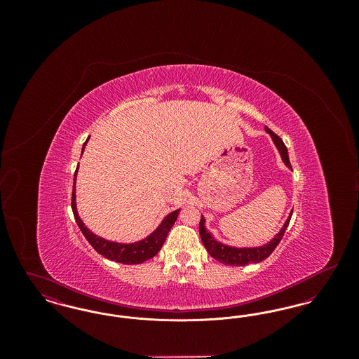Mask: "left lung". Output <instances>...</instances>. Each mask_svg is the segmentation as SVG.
I'll list each match as a JSON object with an SVG mask.
<instances>
[{
  "label": "left lung",
  "instance_id": "obj_1",
  "mask_svg": "<svg viewBox=\"0 0 359 359\" xmlns=\"http://www.w3.org/2000/svg\"><path fill=\"white\" fill-rule=\"evenodd\" d=\"M265 130L272 137L274 145L277 147L285 165L292 170L290 157H288V151H287V147L284 145L283 140L266 126H265ZM290 217H292V212H290L288 219L284 223L283 229L280 230V233L276 234V237L269 243H266L264 246H259V248H233V246H229V245H224L222 242L215 241L214 237L205 230V221L203 215H202L201 223H199V233H201V238H202V242L205 245V250L212 258H215L217 261L222 262L224 265L245 266V265H249V264L261 262L273 253L274 249L280 243V241L283 238V236H284V233H285V230L290 224Z\"/></svg>",
  "mask_w": 359,
  "mask_h": 359
}]
</instances>
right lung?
Listing matches in <instances>:
<instances>
[{
	"label": "right lung",
	"instance_id": "1",
	"mask_svg": "<svg viewBox=\"0 0 359 359\" xmlns=\"http://www.w3.org/2000/svg\"><path fill=\"white\" fill-rule=\"evenodd\" d=\"M88 140V138H87ZM87 140H86L85 144H83V148H82V154L85 151L86 144H87ZM76 172L78 168L75 171L74 175V188H72V198H71V207H72V212H74V217H75V221L78 223L81 231L83 233L86 239L88 241V243L103 257L111 259V261H116V262H120V264H126V265H133V264H141L144 261H148L151 259L152 257L156 256L164 241L167 238L170 230H171L173 223L176 222L177 219V215H179V211L180 210H176V211H172L171 214H168L163 222L158 224V227L154 230L152 234H149L147 238L141 239L138 242L135 243H118V242H111V241H107V239L102 238V237H98L95 236L94 233H91L87 227L85 226V223L82 222V219L79 218L78 215V211H76V203H75V180H76Z\"/></svg>",
	"mask_w": 359,
	"mask_h": 359
}]
</instances>
